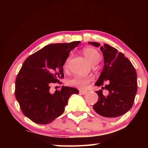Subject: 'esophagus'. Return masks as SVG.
<instances>
[{
	"label": "esophagus",
	"instance_id": "esophagus-1",
	"mask_svg": "<svg viewBox=\"0 0 148 148\" xmlns=\"http://www.w3.org/2000/svg\"><path fill=\"white\" fill-rule=\"evenodd\" d=\"M87 92V91H84V90H79V93L81 94V95H86Z\"/></svg>",
	"mask_w": 148,
	"mask_h": 148
}]
</instances>
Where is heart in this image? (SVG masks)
I'll return each instance as SVG.
<instances>
[{"instance_id":"heart-1","label":"heart","mask_w":148,"mask_h":148,"mask_svg":"<svg viewBox=\"0 0 148 148\" xmlns=\"http://www.w3.org/2000/svg\"><path fill=\"white\" fill-rule=\"evenodd\" d=\"M83 53L85 57H86V59L88 60L89 63L91 65L97 64L101 60V56H100L99 52L93 48H91V47L85 48L83 50ZM68 62L69 59H67L64 64V69H66L67 67H68ZM90 81H91V79L89 77L76 76L67 80V84L69 85V86L84 89L87 87Z\"/></svg>"}]
</instances>
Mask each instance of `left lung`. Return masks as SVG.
<instances>
[{
  "mask_svg": "<svg viewBox=\"0 0 148 148\" xmlns=\"http://www.w3.org/2000/svg\"><path fill=\"white\" fill-rule=\"evenodd\" d=\"M95 47H100L104 57V67L95 86H102L109 91L104 96L102 90L96 92L99 100L93 109L100 116L114 118L127 113L134 103L137 92L136 70L129 60L121 52L110 45L95 42H88ZM107 85L103 86V82Z\"/></svg>",
  "mask_w": 148,
  "mask_h": 148,
  "instance_id": "left-lung-1",
  "label": "left lung"
}]
</instances>
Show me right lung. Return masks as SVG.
<instances>
[{"label": "right lung", "mask_w": 148, "mask_h": 148, "mask_svg": "<svg viewBox=\"0 0 148 148\" xmlns=\"http://www.w3.org/2000/svg\"><path fill=\"white\" fill-rule=\"evenodd\" d=\"M81 42L51 44L27 57L16 79L15 96L22 112L38 124L49 123L61 116L72 95L78 94L73 87L62 86L49 92L51 83L64 77L63 65L71 50Z\"/></svg>", "instance_id": "obj_1"}]
</instances>
